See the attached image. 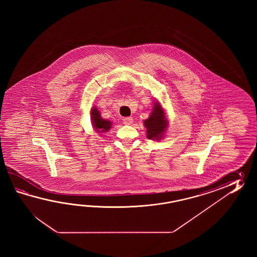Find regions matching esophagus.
Segmentation results:
<instances>
[{
    "label": "esophagus",
    "mask_w": 257,
    "mask_h": 257,
    "mask_svg": "<svg viewBox=\"0 0 257 257\" xmlns=\"http://www.w3.org/2000/svg\"><path fill=\"white\" fill-rule=\"evenodd\" d=\"M132 122H133V118L131 117V116H127V117H124L123 118V123L125 125H131V124H132Z\"/></svg>",
    "instance_id": "1"
}]
</instances>
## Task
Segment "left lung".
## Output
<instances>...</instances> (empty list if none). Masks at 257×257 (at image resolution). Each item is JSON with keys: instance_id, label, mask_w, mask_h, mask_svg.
<instances>
[{"instance_id": "8db88e82", "label": "left lung", "mask_w": 257, "mask_h": 257, "mask_svg": "<svg viewBox=\"0 0 257 257\" xmlns=\"http://www.w3.org/2000/svg\"><path fill=\"white\" fill-rule=\"evenodd\" d=\"M155 106L153 107L149 118L144 121L145 126L147 128V138L150 140H160L162 139L163 133L167 127L168 123L165 120L164 112L162 106L160 104H154Z\"/></svg>"}]
</instances>
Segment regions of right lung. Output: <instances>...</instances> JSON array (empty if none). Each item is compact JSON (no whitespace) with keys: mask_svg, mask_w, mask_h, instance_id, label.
Returning <instances> with one entry per match:
<instances>
[{"mask_svg":"<svg viewBox=\"0 0 257 257\" xmlns=\"http://www.w3.org/2000/svg\"><path fill=\"white\" fill-rule=\"evenodd\" d=\"M91 118L93 122V127L97 132H105V131H108L111 127V121L103 119L97 108L93 107L91 111Z\"/></svg>","mask_w":257,"mask_h":257,"instance_id":"obj_1","label":"right lung"}]
</instances>
